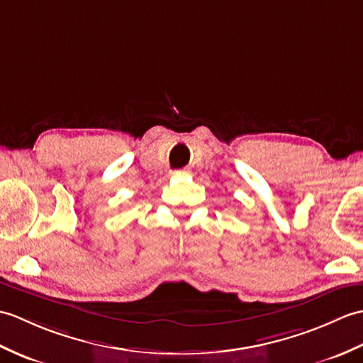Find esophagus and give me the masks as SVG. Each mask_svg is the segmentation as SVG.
I'll return each instance as SVG.
<instances>
[{
	"instance_id": "1",
	"label": "esophagus",
	"mask_w": 363,
	"mask_h": 363,
	"mask_svg": "<svg viewBox=\"0 0 363 363\" xmlns=\"http://www.w3.org/2000/svg\"><path fill=\"white\" fill-rule=\"evenodd\" d=\"M186 172H189V169H188V167H184V169H177V171H172V174H186Z\"/></svg>"
}]
</instances>
